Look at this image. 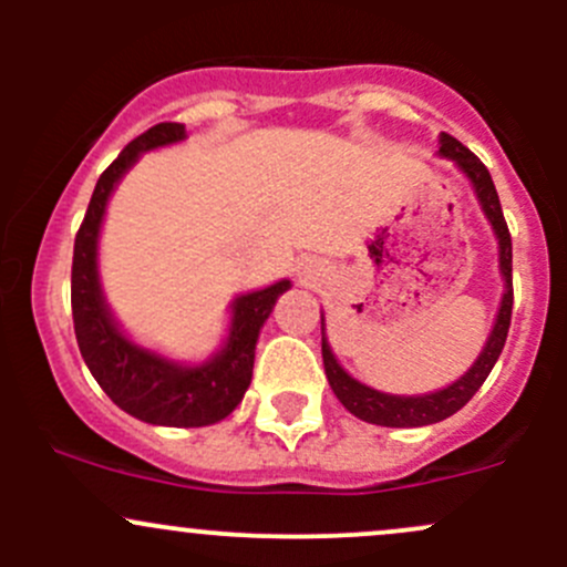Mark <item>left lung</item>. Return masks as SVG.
Listing matches in <instances>:
<instances>
[{
    "instance_id": "left-lung-1",
    "label": "left lung",
    "mask_w": 567,
    "mask_h": 567,
    "mask_svg": "<svg viewBox=\"0 0 567 567\" xmlns=\"http://www.w3.org/2000/svg\"><path fill=\"white\" fill-rule=\"evenodd\" d=\"M439 153L447 158H453L455 164L466 173L472 181L474 192H477L480 205H483L485 216H488L491 227L496 233V241H499V268L502 277H505V296H502L499 316H496L494 331H491L488 342H485L483 353L477 357V362L472 364L463 379L450 384L447 390H439L431 394H422V398H398V394H384L375 392L370 386L359 384L357 379L346 373V370L337 364L334 353H331L329 342H320L323 348V368L326 379H329L331 390H334L337 400L351 411L353 416L364 422H373V425H386V427H422L433 425V422H442L447 416H453L455 411L463 409L468 400L474 398V392L483 386V381L488 379V373L494 370L496 359H499L502 348H505L507 329H511V316H513V244H511V230H507L505 214H502L499 194H496L491 173L485 169V164L468 151L466 145H461L455 136L442 134L439 140ZM320 331H323V318H320Z\"/></svg>"
}]
</instances>
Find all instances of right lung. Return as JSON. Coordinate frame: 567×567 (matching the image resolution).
I'll return each mask as SVG.
<instances>
[{
  "label": "right lung",
  "instance_id": "add662e5",
  "mask_svg": "<svg viewBox=\"0 0 567 567\" xmlns=\"http://www.w3.org/2000/svg\"><path fill=\"white\" fill-rule=\"evenodd\" d=\"M186 136L181 123H158L131 140L120 156L101 173L90 197L87 214L73 244L71 310L79 351L101 390L125 414L151 425L203 427L225 420L249 390L255 368V346L260 326L271 316L279 296L290 288L288 279L266 290L241 296L233 305L227 346L199 368L167 362L134 346L109 316L99 285V230L114 183L140 158L142 151L173 145Z\"/></svg>",
  "mask_w": 567,
  "mask_h": 567
}]
</instances>
